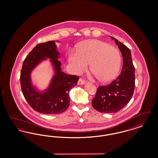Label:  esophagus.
Masks as SVG:
<instances>
[{
  "label": "esophagus",
  "mask_w": 158,
  "mask_h": 158,
  "mask_svg": "<svg viewBox=\"0 0 158 158\" xmlns=\"http://www.w3.org/2000/svg\"><path fill=\"white\" fill-rule=\"evenodd\" d=\"M85 82H86L85 81H84L83 79H81V78H80V79H79L78 82H77V85H83V84L85 83Z\"/></svg>",
  "instance_id": "esophagus-1"
}]
</instances>
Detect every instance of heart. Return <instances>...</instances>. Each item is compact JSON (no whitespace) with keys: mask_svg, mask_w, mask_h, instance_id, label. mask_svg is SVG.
Wrapping results in <instances>:
<instances>
[{"mask_svg":"<svg viewBox=\"0 0 158 158\" xmlns=\"http://www.w3.org/2000/svg\"><path fill=\"white\" fill-rule=\"evenodd\" d=\"M68 60L76 74L85 71L89 63L90 70L100 81L108 82L117 75L121 57L117 48L105 42L92 40L80 43L76 52H70Z\"/></svg>","mask_w":158,"mask_h":158,"instance_id":"1","label":"heart"}]
</instances>
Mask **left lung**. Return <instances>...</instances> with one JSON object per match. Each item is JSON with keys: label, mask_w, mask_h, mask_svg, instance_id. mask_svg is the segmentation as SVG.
I'll return each mask as SVG.
<instances>
[{"label": "left lung", "mask_w": 158, "mask_h": 158, "mask_svg": "<svg viewBox=\"0 0 158 158\" xmlns=\"http://www.w3.org/2000/svg\"><path fill=\"white\" fill-rule=\"evenodd\" d=\"M111 38L115 40L121 52L123 68L120 75L110 84L98 87L92 105L100 113H116L123 108L132 97L135 87V69L131 52L117 39Z\"/></svg>", "instance_id": "obj_1"}]
</instances>
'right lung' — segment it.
<instances>
[{
  "label": "right lung",
  "instance_id": "1",
  "mask_svg": "<svg viewBox=\"0 0 158 158\" xmlns=\"http://www.w3.org/2000/svg\"><path fill=\"white\" fill-rule=\"evenodd\" d=\"M59 57L55 41H49L36 45L23 61L20 76L21 89L27 102L38 113L59 114L65 111L70 103L69 91L77 83L78 76L61 72ZM47 58L52 63L55 75L48 89L40 92L31 85L30 73Z\"/></svg>",
  "mask_w": 158,
  "mask_h": 158
}]
</instances>
